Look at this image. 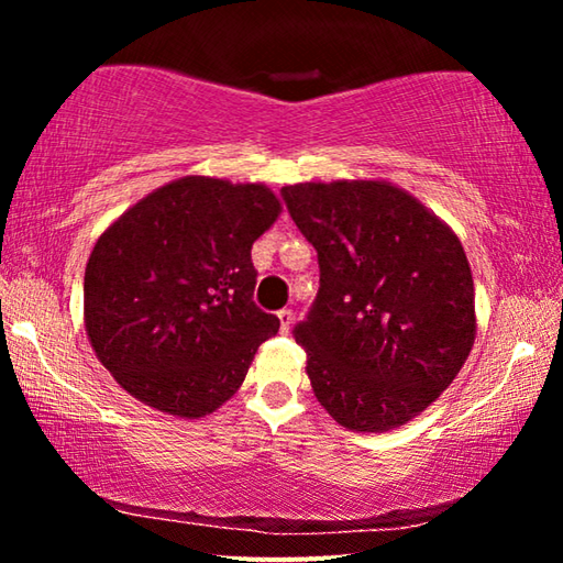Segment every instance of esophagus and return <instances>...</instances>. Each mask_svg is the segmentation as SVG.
<instances>
[{"label":"esophagus","mask_w":563,"mask_h":563,"mask_svg":"<svg viewBox=\"0 0 563 563\" xmlns=\"http://www.w3.org/2000/svg\"><path fill=\"white\" fill-rule=\"evenodd\" d=\"M292 310H280L278 312V320H280V332H290L292 328Z\"/></svg>","instance_id":"1"}]
</instances>
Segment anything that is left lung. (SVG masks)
<instances>
[{
	"label": "left lung",
	"mask_w": 563,
	"mask_h": 563,
	"mask_svg": "<svg viewBox=\"0 0 563 563\" xmlns=\"http://www.w3.org/2000/svg\"><path fill=\"white\" fill-rule=\"evenodd\" d=\"M280 194L320 263L318 298L295 328L312 393L345 430H397L452 385L474 345L460 238L389 180H310Z\"/></svg>",
	"instance_id": "8db88e82"
}]
</instances>
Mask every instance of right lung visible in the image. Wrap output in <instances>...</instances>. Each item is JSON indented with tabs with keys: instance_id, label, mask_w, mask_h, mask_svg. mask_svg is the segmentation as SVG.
<instances>
[{
	"instance_id": "right-lung-1",
	"label": "right lung",
	"mask_w": 563,
	"mask_h": 563,
	"mask_svg": "<svg viewBox=\"0 0 563 563\" xmlns=\"http://www.w3.org/2000/svg\"><path fill=\"white\" fill-rule=\"evenodd\" d=\"M283 213L263 184L184 176L99 235L84 273V325L126 393L198 419L243 385L280 320L255 308L251 247Z\"/></svg>"
}]
</instances>
